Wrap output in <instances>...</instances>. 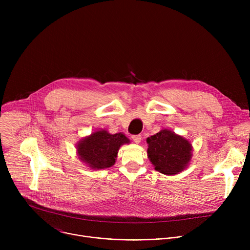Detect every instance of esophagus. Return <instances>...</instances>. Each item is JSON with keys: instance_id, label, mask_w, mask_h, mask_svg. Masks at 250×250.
I'll list each match as a JSON object with an SVG mask.
<instances>
[{"instance_id": "obj_1", "label": "esophagus", "mask_w": 250, "mask_h": 250, "mask_svg": "<svg viewBox=\"0 0 250 250\" xmlns=\"http://www.w3.org/2000/svg\"><path fill=\"white\" fill-rule=\"evenodd\" d=\"M132 140L135 142V144H139L140 140H141V135L140 134L132 135Z\"/></svg>"}]
</instances>
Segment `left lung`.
<instances>
[{"label":"left lung","mask_w":250,"mask_h":250,"mask_svg":"<svg viewBox=\"0 0 250 250\" xmlns=\"http://www.w3.org/2000/svg\"><path fill=\"white\" fill-rule=\"evenodd\" d=\"M147 155L156 171L165 175L181 172L191 160V144L180 135L162 129L147 138Z\"/></svg>","instance_id":"obj_1"}]
</instances>
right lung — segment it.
Here are the masks:
<instances>
[{
    "instance_id": "obj_1",
    "label": "right lung",
    "mask_w": 250,
    "mask_h": 250,
    "mask_svg": "<svg viewBox=\"0 0 250 250\" xmlns=\"http://www.w3.org/2000/svg\"><path fill=\"white\" fill-rule=\"evenodd\" d=\"M128 138L122 134H111L99 130L82 139L77 146L80 159L93 169H104L116 162L120 146L128 144Z\"/></svg>"
}]
</instances>
